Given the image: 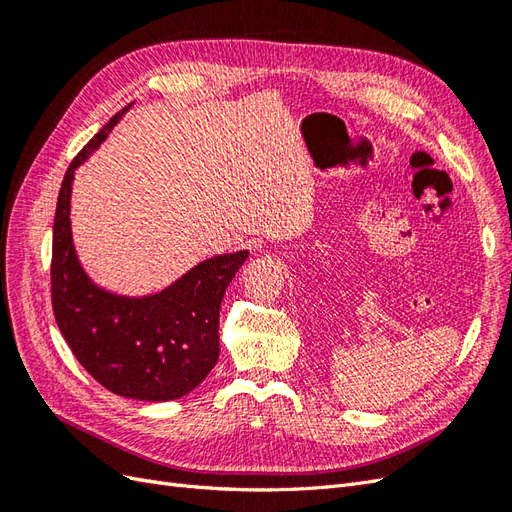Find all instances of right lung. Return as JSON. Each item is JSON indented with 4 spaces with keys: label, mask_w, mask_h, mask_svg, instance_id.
Here are the masks:
<instances>
[{
    "label": "right lung",
    "mask_w": 512,
    "mask_h": 512,
    "mask_svg": "<svg viewBox=\"0 0 512 512\" xmlns=\"http://www.w3.org/2000/svg\"><path fill=\"white\" fill-rule=\"evenodd\" d=\"M128 108L79 151L61 181L53 222L51 301L61 335L91 378L121 397L168 401L196 389L218 363L220 305L247 250L200 262L173 286L143 299L119 297L89 280L72 245L74 170Z\"/></svg>",
    "instance_id": "add662e5"
}]
</instances>
